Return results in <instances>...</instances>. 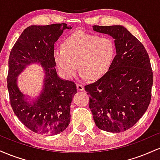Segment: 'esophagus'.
Segmentation results:
<instances>
[{
    "instance_id": "esophagus-1",
    "label": "esophagus",
    "mask_w": 160,
    "mask_h": 160,
    "mask_svg": "<svg viewBox=\"0 0 160 160\" xmlns=\"http://www.w3.org/2000/svg\"><path fill=\"white\" fill-rule=\"evenodd\" d=\"M77 89H78V90L79 91H82L84 89V86H82V84L78 83L77 84Z\"/></svg>"
}]
</instances>
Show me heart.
Listing matches in <instances>:
<instances>
[{
  "label": "heart",
  "instance_id": "obj_1",
  "mask_svg": "<svg viewBox=\"0 0 160 160\" xmlns=\"http://www.w3.org/2000/svg\"><path fill=\"white\" fill-rule=\"evenodd\" d=\"M115 44L108 37L77 32L54 51L56 64L65 78L72 79L79 67L82 79H98L110 69L115 56Z\"/></svg>",
  "mask_w": 160,
  "mask_h": 160
}]
</instances>
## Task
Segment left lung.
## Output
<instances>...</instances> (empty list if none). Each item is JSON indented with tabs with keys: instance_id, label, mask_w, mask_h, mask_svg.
Wrapping results in <instances>:
<instances>
[{
	"instance_id": "8db88e82",
	"label": "left lung",
	"mask_w": 160,
	"mask_h": 160,
	"mask_svg": "<svg viewBox=\"0 0 160 160\" xmlns=\"http://www.w3.org/2000/svg\"><path fill=\"white\" fill-rule=\"evenodd\" d=\"M114 39L116 56L108 71L85 86L98 128L119 133L135 125L151 99L153 77L149 56L138 40L122 25L92 26Z\"/></svg>"
}]
</instances>
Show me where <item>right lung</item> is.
<instances>
[{"label": "right lung", "instance_id": "1", "mask_svg": "<svg viewBox=\"0 0 160 160\" xmlns=\"http://www.w3.org/2000/svg\"><path fill=\"white\" fill-rule=\"evenodd\" d=\"M67 24L31 25L26 28L11 49L9 56L7 88L11 107L18 119L34 132L55 135L71 121L70 107L77 86L57 74L54 44ZM38 63L44 68V84L37 98L31 99L20 90L18 77L27 67Z\"/></svg>", "mask_w": 160, "mask_h": 160}]
</instances>
